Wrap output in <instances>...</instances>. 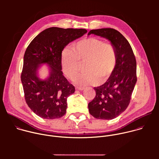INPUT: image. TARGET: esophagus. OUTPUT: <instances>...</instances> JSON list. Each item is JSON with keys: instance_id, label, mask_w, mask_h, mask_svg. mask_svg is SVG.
<instances>
[{"instance_id": "1", "label": "esophagus", "mask_w": 159, "mask_h": 159, "mask_svg": "<svg viewBox=\"0 0 159 159\" xmlns=\"http://www.w3.org/2000/svg\"><path fill=\"white\" fill-rule=\"evenodd\" d=\"M76 89L79 90H83L84 89V87H76Z\"/></svg>"}]
</instances>
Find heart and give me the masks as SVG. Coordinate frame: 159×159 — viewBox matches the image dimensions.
Segmentation results:
<instances>
[{"label": "heart", "mask_w": 159, "mask_h": 159, "mask_svg": "<svg viewBox=\"0 0 159 159\" xmlns=\"http://www.w3.org/2000/svg\"><path fill=\"white\" fill-rule=\"evenodd\" d=\"M86 61L84 72L79 74L74 82L79 85H97L107 80L114 72L117 63L115 47L97 38L82 39L72 48H64L61 54L62 70L70 79L78 72L80 61Z\"/></svg>", "instance_id": "b5f03b06"}]
</instances>
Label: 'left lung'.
<instances>
[{"instance_id": "8db88e82", "label": "left lung", "mask_w": 159, "mask_h": 159, "mask_svg": "<svg viewBox=\"0 0 159 159\" xmlns=\"http://www.w3.org/2000/svg\"><path fill=\"white\" fill-rule=\"evenodd\" d=\"M91 34L108 39L115 47L117 63L114 72L102 85L94 87L96 97L88 104L90 114L97 119L112 120L129 105L137 82V61L128 40L117 30L102 28L90 30Z\"/></svg>"}]
</instances>
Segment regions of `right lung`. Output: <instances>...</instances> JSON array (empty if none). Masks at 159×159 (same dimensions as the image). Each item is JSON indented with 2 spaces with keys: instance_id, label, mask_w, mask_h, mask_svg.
Wrapping results in <instances>:
<instances>
[{
  "instance_id": "add662e5",
  "label": "right lung",
  "mask_w": 159,
  "mask_h": 159,
  "mask_svg": "<svg viewBox=\"0 0 159 159\" xmlns=\"http://www.w3.org/2000/svg\"><path fill=\"white\" fill-rule=\"evenodd\" d=\"M87 32L85 29L52 27L41 32L29 44L20 79L26 102L38 116L53 120L65 115L67 98L74 93L75 87L63 75L61 52ZM44 64L48 66L49 76L41 80L38 72Z\"/></svg>"
}]
</instances>
